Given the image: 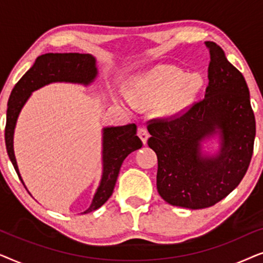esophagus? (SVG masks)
Masks as SVG:
<instances>
[{
    "instance_id": "34e87169",
    "label": "esophagus",
    "mask_w": 263,
    "mask_h": 263,
    "mask_svg": "<svg viewBox=\"0 0 263 263\" xmlns=\"http://www.w3.org/2000/svg\"><path fill=\"white\" fill-rule=\"evenodd\" d=\"M138 135H139V138L141 139V141H142L143 145H146L147 140H148V136H149L148 132H147L145 128H139L138 129Z\"/></svg>"
}]
</instances>
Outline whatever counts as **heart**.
<instances>
[{"label":"heart","mask_w":263,"mask_h":263,"mask_svg":"<svg viewBox=\"0 0 263 263\" xmlns=\"http://www.w3.org/2000/svg\"><path fill=\"white\" fill-rule=\"evenodd\" d=\"M203 82L199 73L186 75L177 67L163 66L134 79L129 85L128 95L115 96L114 100L129 109L151 107L163 102L161 114L175 116L193 102Z\"/></svg>","instance_id":"obj_1"}]
</instances>
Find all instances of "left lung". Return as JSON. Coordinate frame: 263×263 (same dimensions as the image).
Returning a JSON list of instances; mask_svg holds the SVG:
<instances>
[{
  "mask_svg": "<svg viewBox=\"0 0 263 263\" xmlns=\"http://www.w3.org/2000/svg\"><path fill=\"white\" fill-rule=\"evenodd\" d=\"M210 50L204 98L177 117L151 120L148 146L158 157L157 189L172 206L201 210L224 199L239 184L254 151V111L242 73L214 42ZM219 135L215 156L200 153V141Z\"/></svg>",
  "mask_w": 263,
  "mask_h": 263,
  "instance_id": "obj_1",
  "label": "left lung"
}]
</instances>
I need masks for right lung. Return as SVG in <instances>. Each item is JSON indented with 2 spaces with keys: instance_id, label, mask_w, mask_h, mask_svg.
Listing matches in <instances>:
<instances>
[{
  "instance_id": "right-lung-1",
  "label": "right lung",
  "mask_w": 263,
  "mask_h": 263,
  "mask_svg": "<svg viewBox=\"0 0 263 263\" xmlns=\"http://www.w3.org/2000/svg\"><path fill=\"white\" fill-rule=\"evenodd\" d=\"M97 74L98 70L96 67V59L89 53H45L37 57L33 66L14 86L7 109L5 140L7 153L23 184L24 181L14 156L13 138L17 117L32 92L52 82H71L87 86L95 81ZM141 147L142 142L136 135V125L134 123L103 129L102 179L93 196L91 206L82 214L98 210L109 200V197L112 195L123 160L132 152Z\"/></svg>"
}]
</instances>
